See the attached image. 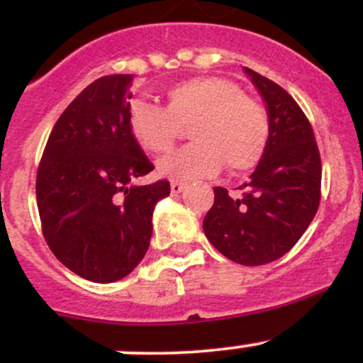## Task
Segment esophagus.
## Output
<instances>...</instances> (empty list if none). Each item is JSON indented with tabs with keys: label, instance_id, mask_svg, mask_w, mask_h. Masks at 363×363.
<instances>
[{
	"label": "esophagus",
	"instance_id": "obj_1",
	"mask_svg": "<svg viewBox=\"0 0 363 363\" xmlns=\"http://www.w3.org/2000/svg\"><path fill=\"white\" fill-rule=\"evenodd\" d=\"M186 189V184L182 181H172L170 182V191H172L174 194H179L181 191Z\"/></svg>",
	"mask_w": 363,
	"mask_h": 363
}]
</instances>
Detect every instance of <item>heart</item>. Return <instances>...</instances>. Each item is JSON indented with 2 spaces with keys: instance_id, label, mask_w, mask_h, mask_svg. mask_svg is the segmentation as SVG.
<instances>
[{
  "instance_id": "1",
  "label": "heart",
  "mask_w": 363,
  "mask_h": 363,
  "mask_svg": "<svg viewBox=\"0 0 363 363\" xmlns=\"http://www.w3.org/2000/svg\"><path fill=\"white\" fill-rule=\"evenodd\" d=\"M129 131L145 152L169 153L181 128L189 126V147L165 157L158 172L170 179L247 172L266 150L269 123L266 111L237 83L220 77L193 78L165 91V107L135 99L128 111Z\"/></svg>"
}]
</instances>
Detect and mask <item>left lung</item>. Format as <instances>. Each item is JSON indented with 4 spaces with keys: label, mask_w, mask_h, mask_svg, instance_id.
<instances>
[{
    "label": "left lung",
    "mask_w": 363,
    "mask_h": 363,
    "mask_svg": "<svg viewBox=\"0 0 363 363\" xmlns=\"http://www.w3.org/2000/svg\"><path fill=\"white\" fill-rule=\"evenodd\" d=\"M266 104L269 136L262 158L239 196L215 187L203 228L230 261L272 262L297 244L318 213L320 155L314 131L294 97L278 83L245 68Z\"/></svg>",
    "instance_id": "8db88e82"
}]
</instances>
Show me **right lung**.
I'll use <instances>...</instances> for the list:
<instances>
[{"instance_id":"1","label":"right lung","mask_w":363,"mask_h":363,"mask_svg":"<svg viewBox=\"0 0 363 363\" xmlns=\"http://www.w3.org/2000/svg\"><path fill=\"white\" fill-rule=\"evenodd\" d=\"M133 74L90 83L54 124L37 169L35 196L49 249L78 277L121 280L148 251L165 179L135 186L153 164L129 131Z\"/></svg>"}]
</instances>
